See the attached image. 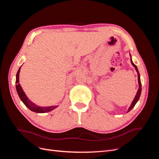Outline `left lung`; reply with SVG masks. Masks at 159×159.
<instances>
[{"mask_svg": "<svg viewBox=\"0 0 159 159\" xmlns=\"http://www.w3.org/2000/svg\"><path fill=\"white\" fill-rule=\"evenodd\" d=\"M130 56H131V55H130ZM131 62L132 65L134 67V68H135V70H136V71H137V75H138V82H139V89H138L137 92V94H136V95H135V98H134V99H133V102H132V103H131V106L129 107V109H128V111H127V112L130 111H131V110L134 107V105H135V104L137 103V102L139 101V98H140L141 93V89H142V88H141V79H140V74H139V72L137 67L135 65H134V64H133V62L132 61L131 56Z\"/></svg>", "mask_w": 159, "mask_h": 159, "instance_id": "8db88e82", "label": "left lung"}]
</instances>
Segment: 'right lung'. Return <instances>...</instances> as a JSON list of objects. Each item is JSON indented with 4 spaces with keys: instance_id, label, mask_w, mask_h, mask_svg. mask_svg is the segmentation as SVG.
<instances>
[{
    "instance_id": "obj_1",
    "label": "right lung",
    "mask_w": 159,
    "mask_h": 159,
    "mask_svg": "<svg viewBox=\"0 0 159 159\" xmlns=\"http://www.w3.org/2000/svg\"><path fill=\"white\" fill-rule=\"evenodd\" d=\"M20 68H21V67L19 68L17 74H16V91H17V93H18L19 98H20L21 101L24 103V104H25L30 110H31L32 111H34L35 113H47V112L51 111L54 109L55 108H56L57 106H58V105H57V106L40 107V106H38V105H36L33 102H32L31 101L27 98V96L26 95L25 93L24 92V91L20 86V84H19V74H20Z\"/></svg>"
}]
</instances>
